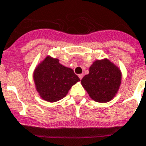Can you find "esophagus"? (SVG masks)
<instances>
[{
	"label": "esophagus",
	"instance_id": "obj_1",
	"mask_svg": "<svg viewBox=\"0 0 146 146\" xmlns=\"http://www.w3.org/2000/svg\"><path fill=\"white\" fill-rule=\"evenodd\" d=\"M83 76H84V74H82H82H79V79H82Z\"/></svg>",
	"mask_w": 146,
	"mask_h": 146
}]
</instances>
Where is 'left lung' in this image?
I'll return each mask as SVG.
<instances>
[{
    "instance_id": "8db88e82",
    "label": "left lung",
    "mask_w": 146,
    "mask_h": 146,
    "mask_svg": "<svg viewBox=\"0 0 146 146\" xmlns=\"http://www.w3.org/2000/svg\"><path fill=\"white\" fill-rule=\"evenodd\" d=\"M122 73L107 58L96 60L81 83L90 97L98 102H107L116 96L121 84Z\"/></svg>"
}]
</instances>
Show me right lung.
<instances>
[{
    "instance_id": "right-lung-1",
    "label": "right lung",
    "mask_w": 146,
    "mask_h": 146,
    "mask_svg": "<svg viewBox=\"0 0 146 146\" xmlns=\"http://www.w3.org/2000/svg\"><path fill=\"white\" fill-rule=\"evenodd\" d=\"M33 79L40 96L50 102L63 99L71 87L80 81L71 68L61 64L58 58L49 56L36 67Z\"/></svg>"
}]
</instances>
